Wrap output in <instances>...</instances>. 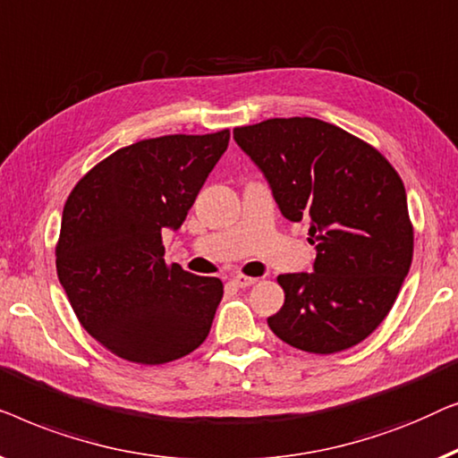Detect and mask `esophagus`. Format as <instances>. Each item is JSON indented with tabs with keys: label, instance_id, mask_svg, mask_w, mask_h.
<instances>
[{
	"label": "esophagus",
	"instance_id": "esophagus-1",
	"mask_svg": "<svg viewBox=\"0 0 458 458\" xmlns=\"http://www.w3.org/2000/svg\"><path fill=\"white\" fill-rule=\"evenodd\" d=\"M255 282H257V278H250V276H242V274H238L232 278V284L238 288H249V286H253Z\"/></svg>",
	"mask_w": 458,
	"mask_h": 458
}]
</instances>
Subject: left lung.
<instances>
[{
  "label": "left lung",
  "mask_w": 458,
  "mask_h": 458,
  "mask_svg": "<svg viewBox=\"0 0 458 458\" xmlns=\"http://www.w3.org/2000/svg\"><path fill=\"white\" fill-rule=\"evenodd\" d=\"M282 216L309 222L313 272L282 274L284 305L267 326L286 344L332 355L365 340L394 305L413 261L407 192L365 140L318 118L234 128Z\"/></svg>",
  "instance_id": "obj_1"
}]
</instances>
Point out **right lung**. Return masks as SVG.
Returning <instances> with one entry per match:
<instances>
[{
    "instance_id": "right-lung-1",
    "label": "right lung",
    "mask_w": 458,
    "mask_h": 458,
    "mask_svg": "<svg viewBox=\"0 0 458 458\" xmlns=\"http://www.w3.org/2000/svg\"><path fill=\"white\" fill-rule=\"evenodd\" d=\"M228 140V128L139 140L91 167L68 195L57 278L82 327L120 359L170 363L208 338L222 280L167 266L162 230L182 226Z\"/></svg>"
}]
</instances>
